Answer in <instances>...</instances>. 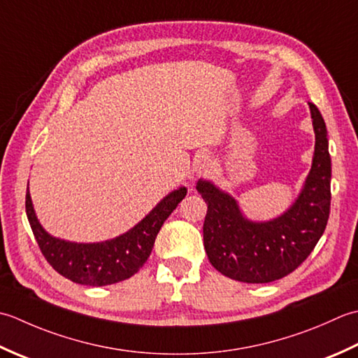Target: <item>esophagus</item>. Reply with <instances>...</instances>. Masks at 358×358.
Segmentation results:
<instances>
[{
	"label": "esophagus",
	"mask_w": 358,
	"mask_h": 358,
	"mask_svg": "<svg viewBox=\"0 0 358 358\" xmlns=\"http://www.w3.org/2000/svg\"><path fill=\"white\" fill-rule=\"evenodd\" d=\"M211 166H213V160L207 155H202L194 160V171L198 174H207L211 170Z\"/></svg>",
	"instance_id": "obj_1"
}]
</instances>
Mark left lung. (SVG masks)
I'll list each match as a JSON object with an SVG mask.
<instances>
[{
  "mask_svg": "<svg viewBox=\"0 0 358 358\" xmlns=\"http://www.w3.org/2000/svg\"><path fill=\"white\" fill-rule=\"evenodd\" d=\"M315 151L301 193L292 207L272 221L247 220L235 198L208 180L196 189L207 202L203 247L217 272L231 280L262 284L292 273L315 249L331 208V156L326 123L309 103Z\"/></svg>",
  "mask_w": 358,
  "mask_h": 358,
  "instance_id": "left-lung-1",
  "label": "left lung"
}]
</instances>
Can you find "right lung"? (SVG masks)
I'll return each instance as SVG.
<instances>
[{"instance_id":"1","label":"right lung","mask_w":358,"mask_h":358,"mask_svg":"<svg viewBox=\"0 0 358 358\" xmlns=\"http://www.w3.org/2000/svg\"><path fill=\"white\" fill-rule=\"evenodd\" d=\"M185 194V187L174 189L133 229L103 243H71L50 236L35 215L29 188L26 215L41 253L54 271L77 284L99 287L128 280L138 272L151 255L160 227Z\"/></svg>"}]
</instances>
